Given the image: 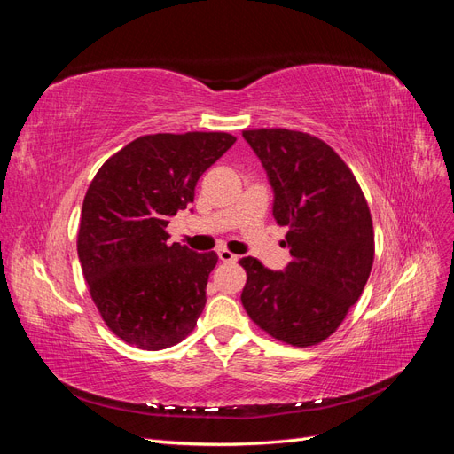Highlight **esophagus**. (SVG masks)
I'll use <instances>...</instances> for the list:
<instances>
[{
    "mask_svg": "<svg viewBox=\"0 0 454 454\" xmlns=\"http://www.w3.org/2000/svg\"><path fill=\"white\" fill-rule=\"evenodd\" d=\"M217 255H219V261H223V263H235V261H239V255H235L229 250H219Z\"/></svg>",
    "mask_w": 454,
    "mask_h": 454,
    "instance_id": "esophagus-1",
    "label": "esophagus"
}]
</instances>
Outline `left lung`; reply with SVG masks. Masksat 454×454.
Listing matches in <instances>:
<instances>
[{
    "label": "left lung",
    "mask_w": 454,
    "mask_h": 454,
    "mask_svg": "<svg viewBox=\"0 0 454 454\" xmlns=\"http://www.w3.org/2000/svg\"><path fill=\"white\" fill-rule=\"evenodd\" d=\"M274 191L272 215L287 227L292 261L270 270L242 257V305L277 340H325L362 295L375 257L369 206L354 174L316 136L287 129L244 130Z\"/></svg>",
    "instance_id": "obj_1"
}]
</instances>
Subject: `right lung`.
I'll return each mask as SVG.
<instances>
[{"mask_svg": "<svg viewBox=\"0 0 454 454\" xmlns=\"http://www.w3.org/2000/svg\"><path fill=\"white\" fill-rule=\"evenodd\" d=\"M235 142L227 132L140 136L90 182L77 254L102 320L129 345L162 350L195 329L217 255L168 244L167 225Z\"/></svg>", "mask_w": 454, "mask_h": 454, "instance_id": "add662e5", "label": "right lung"}]
</instances>
